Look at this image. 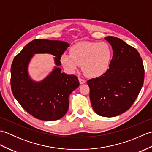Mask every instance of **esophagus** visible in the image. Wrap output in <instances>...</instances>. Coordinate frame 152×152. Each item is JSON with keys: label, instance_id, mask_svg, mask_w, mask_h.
Here are the masks:
<instances>
[{"label": "esophagus", "instance_id": "1", "mask_svg": "<svg viewBox=\"0 0 152 152\" xmlns=\"http://www.w3.org/2000/svg\"><path fill=\"white\" fill-rule=\"evenodd\" d=\"M78 80H79V82H80V84H83V83H85L86 82V80H83V79H82V78H78Z\"/></svg>", "mask_w": 152, "mask_h": 152}]
</instances>
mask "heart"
Returning <instances> with one entry per match:
<instances>
[{"instance_id":"1","label":"heart","mask_w":152,"mask_h":152,"mask_svg":"<svg viewBox=\"0 0 152 152\" xmlns=\"http://www.w3.org/2000/svg\"><path fill=\"white\" fill-rule=\"evenodd\" d=\"M112 50L106 42H80L70 48V54L61 55L60 61L70 72L82 70L89 78H98L107 72L112 59Z\"/></svg>"}]
</instances>
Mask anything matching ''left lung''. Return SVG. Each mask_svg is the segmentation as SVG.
Listing matches in <instances>:
<instances>
[{
	"label": "left lung",
	"mask_w": 152,
	"mask_h": 152,
	"mask_svg": "<svg viewBox=\"0 0 152 152\" xmlns=\"http://www.w3.org/2000/svg\"><path fill=\"white\" fill-rule=\"evenodd\" d=\"M113 57L104 75L88 80L93 110L103 117H115L126 112L143 86L144 69L137 50L120 38L107 37Z\"/></svg>",
	"instance_id": "1"
}]
</instances>
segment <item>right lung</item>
Masks as SVG:
<instances>
[{"label": "right lung", "mask_w": 152, "mask_h": 152, "mask_svg": "<svg viewBox=\"0 0 152 152\" xmlns=\"http://www.w3.org/2000/svg\"><path fill=\"white\" fill-rule=\"evenodd\" d=\"M64 41L36 39L27 44L14 58L11 66V88L14 97L25 110L35 118L54 121L65 115L69 97L80 86L78 77L61 72L60 58L68 48ZM53 55L56 66L42 80L34 81L28 74V65L34 54Z\"/></svg>", "instance_id": "obj_1"}]
</instances>
